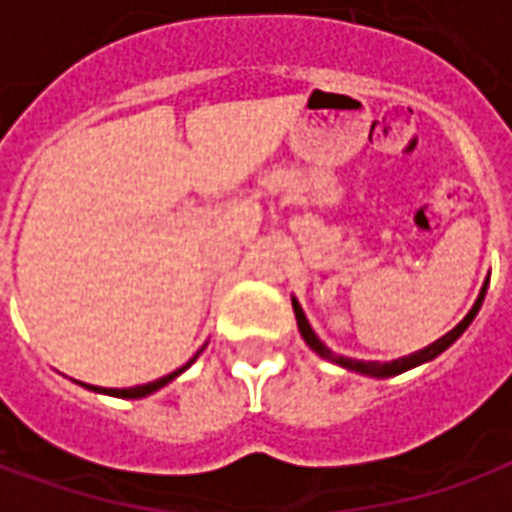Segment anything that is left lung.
Listing matches in <instances>:
<instances>
[{
	"label": "left lung",
	"mask_w": 512,
	"mask_h": 512,
	"mask_svg": "<svg viewBox=\"0 0 512 512\" xmlns=\"http://www.w3.org/2000/svg\"><path fill=\"white\" fill-rule=\"evenodd\" d=\"M485 290H488V279L483 282V288H480V296H477V301H474V307L466 312V318H463L455 329H450L444 337H439L436 343H430L428 348H422V351H417V354L400 356V359H392V362H362V359H351V356L334 354L332 348L323 343L318 334L312 332L310 321H307V315H304V310H301V304L296 299H293V312H296V323H299V332L301 337H304V343L310 345L315 354L323 356L326 362H334V365L345 367V370H354V373H362V376L389 378V376H400V373H406V370H411V367L425 365V362H430V359H436L439 354H444V351H447V348H450V345L455 343L466 329H469V323L474 321V315L480 312L485 299Z\"/></svg>",
	"instance_id": "8db88e82"
}]
</instances>
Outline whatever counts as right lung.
Listing matches in <instances>:
<instances>
[{"label":"right lung","mask_w":512,"mask_h":512,"mask_svg":"<svg viewBox=\"0 0 512 512\" xmlns=\"http://www.w3.org/2000/svg\"><path fill=\"white\" fill-rule=\"evenodd\" d=\"M202 348H205V345H202ZM202 348H200V351H197V354L191 356V359H189V362H186V365L178 367V370H175V373H169V376L158 378V381H150V384L131 386V389H104V386H90V384H84V386H87V389H93V392H101V395L128 397V400H136V397H147V395H153V392H158V389H161V386H167L169 381H172V378H178L180 373H183V370H189V367L194 365V359H197V356L202 354Z\"/></svg>","instance_id":"1"}]
</instances>
